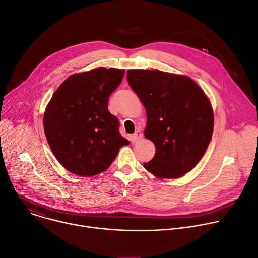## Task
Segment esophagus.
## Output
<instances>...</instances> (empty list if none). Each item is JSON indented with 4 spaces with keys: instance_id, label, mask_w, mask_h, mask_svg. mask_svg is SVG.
I'll list each match as a JSON object with an SVG mask.
<instances>
[{
    "instance_id": "esophagus-1",
    "label": "esophagus",
    "mask_w": 258,
    "mask_h": 258,
    "mask_svg": "<svg viewBox=\"0 0 258 258\" xmlns=\"http://www.w3.org/2000/svg\"><path fill=\"white\" fill-rule=\"evenodd\" d=\"M142 137V134L140 133V131H136L134 134L131 135V142L134 144V142H137L138 140H140Z\"/></svg>"
}]
</instances>
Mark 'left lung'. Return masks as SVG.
<instances>
[{
	"label": "left lung",
	"mask_w": 258,
	"mask_h": 258,
	"mask_svg": "<svg viewBox=\"0 0 258 258\" xmlns=\"http://www.w3.org/2000/svg\"><path fill=\"white\" fill-rule=\"evenodd\" d=\"M127 80L144 103L145 136L156 154L144 167L158 178H178L204 156L212 137L211 103L195 81L158 70H129Z\"/></svg>",
	"instance_id": "8db88e82"
}]
</instances>
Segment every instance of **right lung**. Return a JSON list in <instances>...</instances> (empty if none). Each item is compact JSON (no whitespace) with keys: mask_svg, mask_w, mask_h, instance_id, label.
<instances>
[{"mask_svg":"<svg viewBox=\"0 0 258 258\" xmlns=\"http://www.w3.org/2000/svg\"><path fill=\"white\" fill-rule=\"evenodd\" d=\"M124 70L98 68L70 76L44 114V131L55 158L70 172L93 176L105 171L129 141L107 107Z\"/></svg>","mask_w":258,"mask_h":258,"instance_id":"add662e5","label":"right lung"}]
</instances>
